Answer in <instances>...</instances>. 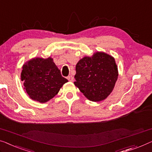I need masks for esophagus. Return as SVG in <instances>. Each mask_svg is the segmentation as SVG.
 I'll list each match as a JSON object with an SVG mask.
<instances>
[{
    "instance_id": "obj_1",
    "label": "esophagus",
    "mask_w": 152,
    "mask_h": 152,
    "mask_svg": "<svg viewBox=\"0 0 152 152\" xmlns=\"http://www.w3.org/2000/svg\"><path fill=\"white\" fill-rule=\"evenodd\" d=\"M67 80H69V81H73L74 78H73V77H72V75H69V76L67 77Z\"/></svg>"
}]
</instances>
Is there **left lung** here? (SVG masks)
I'll list each match as a JSON object with an SVG mask.
<instances>
[{
    "label": "left lung",
    "mask_w": 152,
    "mask_h": 152,
    "mask_svg": "<svg viewBox=\"0 0 152 152\" xmlns=\"http://www.w3.org/2000/svg\"><path fill=\"white\" fill-rule=\"evenodd\" d=\"M118 78V69L113 57L97 52L84 57L76 65L74 83L86 97L100 102L111 93Z\"/></svg>",
    "instance_id": "obj_1"
}]
</instances>
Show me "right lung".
I'll return each instance as SVG.
<instances>
[{"label":"right lung","mask_w":152,"mask_h":152,"mask_svg":"<svg viewBox=\"0 0 152 152\" xmlns=\"http://www.w3.org/2000/svg\"><path fill=\"white\" fill-rule=\"evenodd\" d=\"M21 80L30 98L45 103L56 95L67 82L53 59L34 58L23 66Z\"/></svg>","instance_id":"1"}]
</instances>
